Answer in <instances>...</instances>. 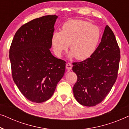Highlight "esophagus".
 Wrapping results in <instances>:
<instances>
[{"label": "esophagus", "mask_w": 129, "mask_h": 129, "mask_svg": "<svg viewBox=\"0 0 129 129\" xmlns=\"http://www.w3.org/2000/svg\"><path fill=\"white\" fill-rule=\"evenodd\" d=\"M72 67V65L71 64V63H67V64H66L67 70H71Z\"/></svg>", "instance_id": "1"}]
</instances>
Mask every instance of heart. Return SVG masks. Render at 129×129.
<instances>
[{
    "label": "heart",
    "instance_id": "heart-1",
    "mask_svg": "<svg viewBox=\"0 0 129 129\" xmlns=\"http://www.w3.org/2000/svg\"><path fill=\"white\" fill-rule=\"evenodd\" d=\"M101 37V31L98 26L82 20L72 19L62 25L61 32L54 33L51 40L58 57L70 44V57L84 60L95 52Z\"/></svg>",
    "mask_w": 129,
    "mask_h": 129
}]
</instances>
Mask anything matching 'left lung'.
Here are the masks:
<instances>
[{
  "mask_svg": "<svg viewBox=\"0 0 129 129\" xmlns=\"http://www.w3.org/2000/svg\"><path fill=\"white\" fill-rule=\"evenodd\" d=\"M120 59L115 36L107 25L95 52L82 62L72 64V70L78 77L73 87L78 102L94 106L106 98L116 81Z\"/></svg>",
  "mask_w": 129,
  "mask_h": 129,
  "instance_id": "1",
  "label": "left lung"
}]
</instances>
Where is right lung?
<instances>
[{
  "mask_svg": "<svg viewBox=\"0 0 129 129\" xmlns=\"http://www.w3.org/2000/svg\"><path fill=\"white\" fill-rule=\"evenodd\" d=\"M57 18L44 16L26 23L16 33L11 44L13 79L21 93L33 102L48 100L64 75L66 62L50 50Z\"/></svg>",
  "mask_w": 129,
  "mask_h": 129,
  "instance_id": "1",
  "label": "right lung"
}]
</instances>
